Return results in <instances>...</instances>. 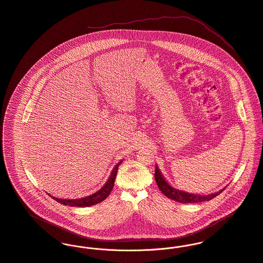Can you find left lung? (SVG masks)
<instances>
[{
  "instance_id": "1",
  "label": "left lung",
  "mask_w": 263,
  "mask_h": 263,
  "mask_svg": "<svg viewBox=\"0 0 263 263\" xmlns=\"http://www.w3.org/2000/svg\"><path fill=\"white\" fill-rule=\"evenodd\" d=\"M155 180L156 183L159 187V190L161 191V193L163 195H165L167 198L176 201L178 203H182V204H189V203H201L204 201H210L212 199H214L215 197H217L218 195H220L224 190H220L217 193L214 194H210V195H197V194H190L187 192H183V191H179L177 189H175L174 186H172L166 179L164 178V176L161 174L160 170L158 168L157 165H155Z\"/></svg>"
}]
</instances>
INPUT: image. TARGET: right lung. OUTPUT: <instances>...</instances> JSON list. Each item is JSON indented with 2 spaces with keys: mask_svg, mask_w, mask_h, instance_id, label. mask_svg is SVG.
<instances>
[{
  "mask_svg": "<svg viewBox=\"0 0 263 263\" xmlns=\"http://www.w3.org/2000/svg\"><path fill=\"white\" fill-rule=\"evenodd\" d=\"M122 161L123 160H120L118 162L116 166L113 168L107 182L97 193L88 196V197L82 198V199H74V200L59 199V198H54V197H52V198L60 204H64V205H71V206H89V205L99 204V203L103 202L110 195V193L112 192V190L114 187V182H115V178L117 175L118 167L122 163Z\"/></svg>",
  "mask_w": 263,
  "mask_h": 263,
  "instance_id": "obj_1",
  "label": "right lung"
}]
</instances>
